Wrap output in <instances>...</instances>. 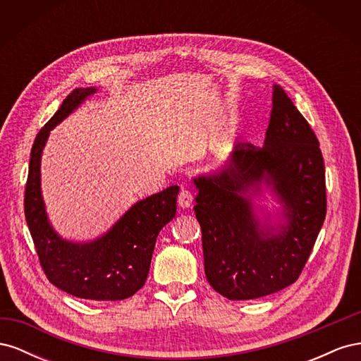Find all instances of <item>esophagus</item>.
<instances>
[{
  "instance_id": "34e87169",
  "label": "esophagus",
  "mask_w": 361,
  "mask_h": 361,
  "mask_svg": "<svg viewBox=\"0 0 361 361\" xmlns=\"http://www.w3.org/2000/svg\"><path fill=\"white\" fill-rule=\"evenodd\" d=\"M178 202H179L180 207H183V209H187V207H190L191 203H192V192L190 190H187V188H182L180 192H179Z\"/></svg>"
}]
</instances>
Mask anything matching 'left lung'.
Masks as SVG:
<instances>
[{"label": "left lung", "instance_id": "left-lung-1", "mask_svg": "<svg viewBox=\"0 0 361 361\" xmlns=\"http://www.w3.org/2000/svg\"><path fill=\"white\" fill-rule=\"evenodd\" d=\"M267 180L286 202L288 226L265 235L243 194ZM204 274L228 300L267 297L297 281L326 212L325 166L309 122L274 85L265 145L238 143L215 176L194 180Z\"/></svg>", "mask_w": 361, "mask_h": 361}]
</instances>
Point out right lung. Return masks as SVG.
Masks as SVG:
<instances>
[{
  "label": "right lung",
  "instance_id": "1",
  "mask_svg": "<svg viewBox=\"0 0 361 361\" xmlns=\"http://www.w3.org/2000/svg\"><path fill=\"white\" fill-rule=\"evenodd\" d=\"M96 90L75 89L36 135L31 147L24 211L40 267L54 286L73 297L118 301L133 297L146 283L161 228L176 215L179 187L138 202L105 236L73 244L52 231L40 194V157L49 130Z\"/></svg>",
  "mask_w": 361,
  "mask_h": 361
}]
</instances>
